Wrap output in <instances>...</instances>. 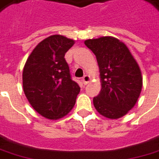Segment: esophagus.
<instances>
[{
    "label": "esophagus",
    "instance_id": "esophagus-1",
    "mask_svg": "<svg viewBox=\"0 0 159 159\" xmlns=\"http://www.w3.org/2000/svg\"><path fill=\"white\" fill-rule=\"evenodd\" d=\"M89 81H90V77H89L88 75H85V76L83 77V79H82V82H83L84 85H87Z\"/></svg>",
    "mask_w": 159,
    "mask_h": 159
}]
</instances>
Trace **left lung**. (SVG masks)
Masks as SVG:
<instances>
[{
	"label": "left lung",
	"mask_w": 159,
	"mask_h": 159,
	"mask_svg": "<svg viewBox=\"0 0 159 159\" xmlns=\"http://www.w3.org/2000/svg\"><path fill=\"white\" fill-rule=\"evenodd\" d=\"M85 44L96 56L102 89L93 105L103 116L118 119L137 103L143 87L141 70L126 44L113 37L88 39Z\"/></svg>",
	"instance_id": "obj_1"
}]
</instances>
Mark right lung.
<instances>
[{
  "label": "right lung",
  "instance_id": "1",
  "mask_svg": "<svg viewBox=\"0 0 159 159\" xmlns=\"http://www.w3.org/2000/svg\"><path fill=\"white\" fill-rule=\"evenodd\" d=\"M73 44L74 40L61 35L50 36L35 47L23 67L25 96L38 114L50 120L66 116L80 91L65 59Z\"/></svg>",
  "mask_w": 159,
  "mask_h": 159
}]
</instances>
